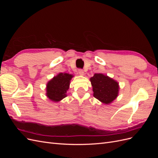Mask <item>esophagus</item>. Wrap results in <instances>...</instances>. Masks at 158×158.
Wrapping results in <instances>:
<instances>
[{
	"label": "esophagus",
	"mask_w": 158,
	"mask_h": 158,
	"mask_svg": "<svg viewBox=\"0 0 158 158\" xmlns=\"http://www.w3.org/2000/svg\"><path fill=\"white\" fill-rule=\"evenodd\" d=\"M78 73V74H79L80 76H84V70H82V69H79Z\"/></svg>",
	"instance_id": "1"
}]
</instances>
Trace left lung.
I'll return each instance as SVG.
<instances>
[{"mask_svg":"<svg viewBox=\"0 0 158 158\" xmlns=\"http://www.w3.org/2000/svg\"><path fill=\"white\" fill-rule=\"evenodd\" d=\"M94 97L104 104L111 103L119 92L118 82L102 73L95 74L90 78Z\"/></svg>","mask_w":158,"mask_h":158,"instance_id":"obj_1","label":"left lung"}]
</instances>
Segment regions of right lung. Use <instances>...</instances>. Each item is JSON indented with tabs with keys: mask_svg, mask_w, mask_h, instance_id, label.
<instances>
[{
	"mask_svg": "<svg viewBox=\"0 0 158 158\" xmlns=\"http://www.w3.org/2000/svg\"><path fill=\"white\" fill-rule=\"evenodd\" d=\"M73 74L68 73H59L50 80L46 85V96L51 101L59 102L67 96V91L70 87Z\"/></svg>",
	"mask_w": 158,
	"mask_h": 158,
	"instance_id": "obj_1",
	"label": "right lung"
}]
</instances>
